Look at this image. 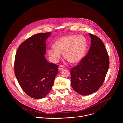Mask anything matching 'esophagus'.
<instances>
[{
  "instance_id": "34e87169",
  "label": "esophagus",
  "mask_w": 123,
  "mask_h": 123,
  "mask_svg": "<svg viewBox=\"0 0 123 123\" xmlns=\"http://www.w3.org/2000/svg\"><path fill=\"white\" fill-rule=\"evenodd\" d=\"M64 68V66L62 65H60V66L59 67V69L60 70H62Z\"/></svg>"
}]
</instances>
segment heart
<instances>
[{
	"label": "heart",
	"instance_id": "1",
	"mask_svg": "<svg viewBox=\"0 0 123 123\" xmlns=\"http://www.w3.org/2000/svg\"><path fill=\"white\" fill-rule=\"evenodd\" d=\"M54 47L48 50L52 61L56 62L63 53L64 57L70 62L76 64L83 58L87 48V40L82 35L64 36L59 38L54 43Z\"/></svg>",
	"mask_w": 123,
	"mask_h": 123
}]
</instances>
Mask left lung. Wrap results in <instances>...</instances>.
Segmentation results:
<instances>
[{
  "label": "left lung",
  "mask_w": 123,
  "mask_h": 123,
  "mask_svg": "<svg viewBox=\"0 0 123 123\" xmlns=\"http://www.w3.org/2000/svg\"><path fill=\"white\" fill-rule=\"evenodd\" d=\"M89 34L91 45L87 55L70 70L72 88L83 96L93 93L101 87L109 64L108 53L102 40Z\"/></svg>",
  "instance_id": "1"
}]
</instances>
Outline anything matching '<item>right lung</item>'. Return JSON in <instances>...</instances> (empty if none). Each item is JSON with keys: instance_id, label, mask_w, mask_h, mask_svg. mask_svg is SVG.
<instances>
[{"instance_id": "add662e5", "label": "right lung", "mask_w": 123, "mask_h": 123, "mask_svg": "<svg viewBox=\"0 0 123 123\" xmlns=\"http://www.w3.org/2000/svg\"><path fill=\"white\" fill-rule=\"evenodd\" d=\"M51 32L37 34L24 41L18 47L14 69L18 82L30 97L39 99L51 91L58 66L49 62L46 53V40Z\"/></svg>"}]
</instances>
